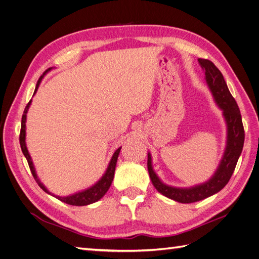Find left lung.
<instances>
[{
    "instance_id": "8db88e82",
    "label": "left lung",
    "mask_w": 259,
    "mask_h": 259,
    "mask_svg": "<svg viewBox=\"0 0 259 259\" xmlns=\"http://www.w3.org/2000/svg\"><path fill=\"white\" fill-rule=\"evenodd\" d=\"M198 61L204 70L206 84L216 105L223 110L227 124V146L215 174L206 183L190 188H176L163 184L153 170L151 154L148 153V171L154 188L166 198L180 203L198 202L221 191L231 178L244 145V128L240 109L230 94L222 72L208 59L199 58Z\"/></svg>"
}]
</instances>
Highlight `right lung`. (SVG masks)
<instances>
[{"mask_svg": "<svg viewBox=\"0 0 259 259\" xmlns=\"http://www.w3.org/2000/svg\"><path fill=\"white\" fill-rule=\"evenodd\" d=\"M52 68L46 70V72L50 71ZM45 73H43V75L40 76V79H38L37 83H36V86H35V91H34V94L36 93L37 89H38V85H40L43 76H44ZM33 94V95H34ZM31 105V100L28 103V105L26 106L25 108V111H23V114H22V119H21V128H20V136H19V143H20V147H21V150H22V153L23 155L26 156V159L28 161V164H29V167H30V170L31 173H32L35 182L37 183V185L40 186V188H42V189L46 192L49 193L51 195H54L53 193H51L48 189H46L45 186L40 182V179L37 178L36 176V173H35V169H34V165H33V162L32 160H31V156L29 154V151L27 149V146H26V121H27V112H28V109ZM120 147L119 149H116L115 152L113 153L112 158L110 160V163H109V165L106 169V173L104 174V176L101 177L98 182L88 188V189H85L83 191H79L76 192L74 194H71V195H68V197H59V195H54L55 198L60 200L61 202L64 203H67V204H70V205H75V206H84V205H89V204H92V203H95L97 202L98 200H100L101 198L104 197V195L107 193V191L109 190V188H110L111 184H112V180H113V177H114V170H115V165H116V161H117V156H119V153H120V150H121Z\"/></svg>", "mask_w": 259, "mask_h": 259, "instance_id": "add662e5", "label": "right lung"}]
</instances>
